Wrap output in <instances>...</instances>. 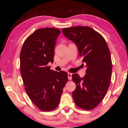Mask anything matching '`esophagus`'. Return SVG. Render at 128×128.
Instances as JSON below:
<instances>
[{"label":"esophagus","mask_w":128,"mask_h":128,"mask_svg":"<svg viewBox=\"0 0 128 128\" xmlns=\"http://www.w3.org/2000/svg\"><path fill=\"white\" fill-rule=\"evenodd\" d=\"M72 73H69V72L68 73V79H69V80H72Z\"/></svg>","instance_id":"34e87169"}]
</instances>
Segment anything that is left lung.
Masks as SVG:
<instances>
[{
  "mask_svg": "<svg viewBox=\"0 0 128 128\" xmlns=\"http://www.w3.org/2000/svg\"><path fill=\"white\" fill-rule=\"evenodd\" d=\"M62 33L77 45L79 55L83 58L87 69L84 77L72 74L76 88L72 92L78 107L94 109L104 98L111 79V54L103 36L88 26H78L62 29Z\"/></svg>",
  "mask_w": 128,
  "mask_h": 128,
  "instance_id": "8db88e82",
  "label": "left lung"
}]
</instances>
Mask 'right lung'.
<instances>
[{"label": "right lung", "mask_w": 128, "mask_h": 128, "mask_svg": "<svg viewBox=\"0 0 128 128\" xmlns=\"http://www.w3.org/2000/svg\"><path fill=\"white\" fill-rule=\"evenodd\" d=\"M59 29L42 28L26 39L20 52V72L25 90L30 100L43 111L55 110L60 102L68 73L58 72L47 66L54 62Z\"/></svg>", "instance_id": "1"}]
</instances>
